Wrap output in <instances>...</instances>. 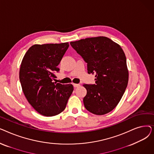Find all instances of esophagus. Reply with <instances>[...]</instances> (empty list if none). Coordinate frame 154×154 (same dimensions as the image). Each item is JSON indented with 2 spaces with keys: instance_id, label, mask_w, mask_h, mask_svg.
<instances>
[{
  "instance_id": "34e87169",
  "label": "esophagus",
  "mask_w": 154,
  "mask_h": 154,
  "mask_svg": "<svg viewBox=\"0 0 154 154\" xmlns=\"http://www.w3.org/2000/svg\"><path fill=\"white\" fill-rule=\"evenodd\" d=\"M73 86H74L75 88H76V87H79L80 84H73Z\"/></svg>"
}]
</instances>
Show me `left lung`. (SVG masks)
I'll use <instances>...</instances> for the list:
<instances>
[{
    "label": "left lung",
    "mask_w": 154,
    "mask_h": 154,
    "mask_svg": "<svg viewBox=\"0 0 154 154\" xmlns=\"http://www.w3.org/2000/svg\"><path fill=\"white\" fill-rule=\"evenodd\" d=\"M70 44L87 63L88 74H95V84H84L85 109L95 115L107 114L117 106L128 84L122 48L106 37L87 38Z\"/></svg>",
    "instance_id": "left-lung-1"
}]
</instances>
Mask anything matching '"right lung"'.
<instances>
[{
  "mask_svg": "<svg viewBox=\"0 0 154 154\" xmlns=\"http://www.w3.org/2000/svg\"><path fill=\"white\" fill-rule=\"evenodd\" d=\"M68 42L34 45L24 55L19 79L29 103L42 116L60 114L66 107L74 87L54 82L57 66L68 49Z\"/></svg>",
  "mask_w": 154,
  "mask_h": 154,
  "instance_id": "add662e5",
  "label": "right lung"
}]
</instances>
